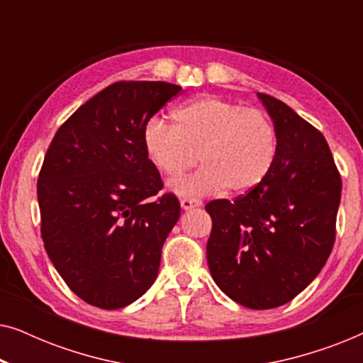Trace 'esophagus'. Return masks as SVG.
Returning <instances> with one entry per match:
<instances>
[{
    "label": "esophagus",
    "mask_w": 363,
    "mask_h": 363,
    "mask_svg": "<svg viewBox=\"0 0 363 363\" xmlns=\"http://www.w3.org/2000/svg\"><path fill=\"white\" fill-rule=\"evenodd\" d=\"M180 205L183 210H191V208H196V206H201V201L196 200V198H182Z\"/></svg>",
    "instance_id": "esophagus-1"
}]
</instances>
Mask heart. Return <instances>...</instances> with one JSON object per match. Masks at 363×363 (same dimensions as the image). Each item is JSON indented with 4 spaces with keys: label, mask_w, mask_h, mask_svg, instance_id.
<instances>
[{
    "label": "heart",
    "mask_w": 363,
    "mask_h": 363,
    "mask_svg": "<svg viewBox=\"0 0 363 363\" xmlns=\"http://www.w3.org/2000/svg\"><path fill=\"white\" fill-rule=\"evenodd\" d=\"M147 157L163 175H180L172 183L180 195L200 196L225 191L240 195L256 188L274 167L277 132L264 112L216 96H203L173 111V123L153 117L143 130Z\"/></svg>",
    "instance_id": "b5f03b06"
}]
</instances>
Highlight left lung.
I'll return each mask as SVG.
<instances>
[{"label": "left lung", "mask_w": 363, "mask_h": 363, "mask_svg": "<svg viewBox=\"0 0 363 363\" xmlns=\"http://www.w3.org/2000/svg\"><path fill=\"white\" fill-rule=\"evenodd\" d=\"M277 132L274 167L256 188L205 206L213 281L250 309H274L306 289L329 259L342 180L322 133L289 106L257 94Z\"/></svg>", "instance_id": "8db88e82"}]
</instances>
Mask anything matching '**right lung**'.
<instances>
[{
	"label": "right lung",
	"mask_w": 363,
	"mask_h": 363,
	"mask_svg": "<svg viewBox=\"0 0 363 363\" xmlns=\"http://www.w3.org/2000/svg\"><path fill=\"white\" fill-rule=\"evenodd\" d=\"M182 92L160 81L104 89L57 128L38 178L41 238L74 294L121 309L157 279L162 247L180 218L147 157L148 121Z\"/></svg>",
	"instance_id": "right-lung-1"
}]
</instances>
